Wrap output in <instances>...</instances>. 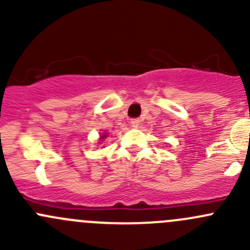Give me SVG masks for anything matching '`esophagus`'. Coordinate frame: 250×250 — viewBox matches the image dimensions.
<instances>
[{
    "instance_id": "esophagus-1",
    "label": "esophagus",
    "mask_w": 250,
    "mask_h": 250,
    "mask_svg": "<svg viewBox=\"0 0 250 250\" xmlns=\"http://www.w3.org/2000/svg\"><path fill=\"white\" fill-rule=\"evenodd\" d=\"M139 125H140V120H138V118H133V120L130 121V125H132V127L137 128L139 127Z\"/></svg>"
}]
</instances>
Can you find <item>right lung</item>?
Listing matches in <instances>:
<instances>
[{"label":"right lung","mask_w":250,"mask_h":250,"mask_svg":"<svg viewBox=\"0 0 250 250\" xmlns=\"http://www.w3.org/2000/svg\"><path fill=\"white\" fill-rule=\"evenodd\" d=\"M106 137H107V133H103V134L100 135V138H99L100 143H102V141H104V139H106Z\"/></svg>","instance_id":"add662e5"}]
</instances>
